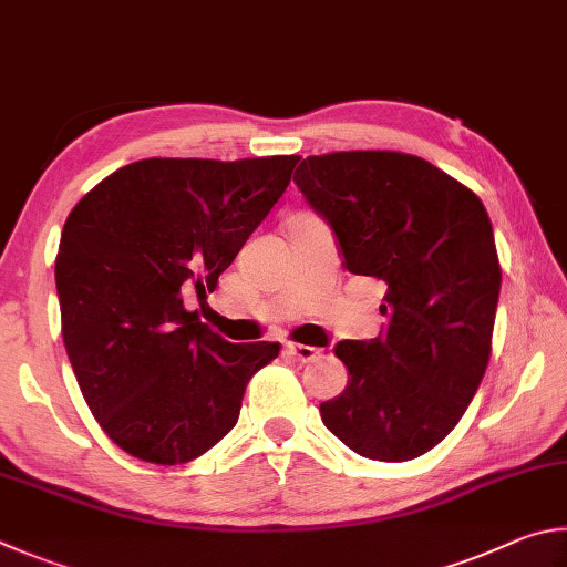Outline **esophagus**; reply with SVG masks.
Listing matches in <instances>:
<instances>
[{"label": "esophagus", "instance_id": "1", "mask_svg": "<svg viewBox=\"0 0 567 567\" xmlns=\"http://www.w3.org/2000/svg\"><path fill=\"white\" fill-rule=\"evenodd\" d=\"M284 351L286 355H291V359L299 363H311L321 355L319 349H313V346H303V343H286Z\"/></svg>", "mask_w": 567, "mask_h": 567}]
</instances>
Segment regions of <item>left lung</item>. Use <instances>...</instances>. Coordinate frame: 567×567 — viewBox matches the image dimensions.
Instances as JSON below:
<instances>
[{
  "mask_svg": "<svg viewBox=\"0 0 567 567\" xmlns=\"http://www.w3.org/2000/svg\"><path fill=\"white\" fill-rule=\"evenodd\" d=\"M293 182L331 221L346 268L385 286V331L336 346L351 381L321 403L326 429L363 458H419L463 419L491 361L503 274L488 212L403 152L309 156Z\"/></svg>",
  "mask_w": 567,
  "mask_h": 567,
  "instance_id": "1",
  "label": "left lung"
}]
</instances>
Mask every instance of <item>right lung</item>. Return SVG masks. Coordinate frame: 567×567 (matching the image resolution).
I'll list each match as a JSON object with an SVG mask.
<instances>
[{
    "mask_svg": "<svg viewBox=\"0 0 567 567\" xmlns=\"http://www.w3.org/2000/svg\"><path fill=\"white\" fill-rule=\"evenodd\" d=\"M299 158H142L66 216L54 266L66 355L96 423L134 458L182 465L214 449L281 351L224 341L184 296L216 289Z\"/></svg>",
    "mask_w": 567,
    "mask_h": 567,
    "instance_id": "add662e5",
    "label": "right lung"
}]
</instances>
